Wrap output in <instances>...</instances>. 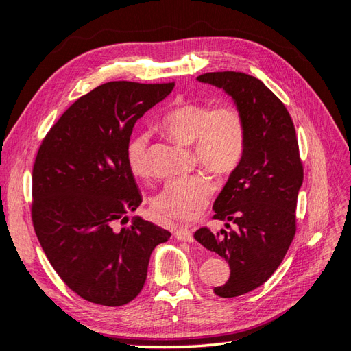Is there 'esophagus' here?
<instances>
[{"label": "esophagus", "instance_id": "34e87169", "mask_svg": "<svg viewBox=\"0 0 351 351\" xmlns=\"http://www.w3.org/2000/svg\"><path fill=\"white\" fill-rule=\"evenodd\" d=\"M174 236H176V239L180 240V241L193 243V240H195V237H193V234H192V231H190V230L186 228V227H177V228L174 230Z\"/></svg>", "mask_w": 351, "mask_h": 351}]
</instances>
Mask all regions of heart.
<instances>
[{
	"mask_svg": "<svg viewBox=\"0 0 351 351\" xmlns=\"http://www.w3.org/2000/svg\"><path fill=\"white\" fill-rule=\"evenodd\" d=\"M165 133L183 145L193 146V159L217 177L234 173L247 145V125L241 111L231 104L184 102L169 110L161 120ZM149 133L136 132L127 141L124 158L133 176L149 177ZM215 183L206 171L168 180L152 199L156 212L178 221L197 217L212 195Z\"/></svg>",
	"mask_w": 351,
	"mask_h": 351,
	"instance_id": "obj_1",
	"label": "heart"
}]
</instances>
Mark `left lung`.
<instances>
[{
	"mask_svg": "<svg viewBox=\"0 0 351 351\" xmlns=\"http://www.w3.org/2000/svg\"><path fill=\"white\" fill-rule=\"evenodd\" d=\"M197 80L224 89L247 125L243 161L212 208V218L224 221L230 231L214 234L202 227L195 232L202 246L228 262L230 278L214 293L230 299L258 289L282 262L297 230L303 164L289 111L259 79L241 71H214Z\"/></svg>",
	"mask_w": 351,
	"mask_h": 351,
	"instance_id": "left-lung-1",
	"label": "left lung"
}]
</instances>
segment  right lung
<instances>
[{"instance_id": "1", "label": "right lung", "mask_w": 351, "mask_h": 351, "mask_svg": "<svg viewBox=\"0 0 351 351\" xmlns=\"http://www.w3.org/2000/svg\"><path fill=\"white\" fill-rule=\"evenodd\" d=\"M171 83L108 82L83 95L42 141L32 171V222L49 263L70 290L102 306L141 293L151 253L171 232L125 214L142 193L124 149L141 117Z\"/></svg>"}]
</instances>
